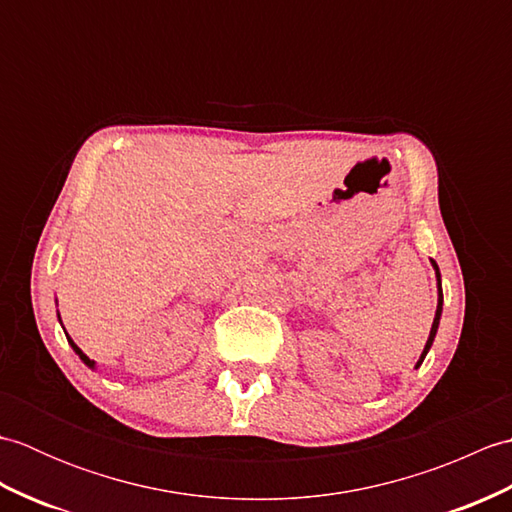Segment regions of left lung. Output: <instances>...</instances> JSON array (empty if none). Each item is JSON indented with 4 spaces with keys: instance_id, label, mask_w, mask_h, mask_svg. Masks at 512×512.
Segmentation results:
<instances>
[{
    "instance_id": "8db88e82",
    "label": "left lung",
    "mask_w": 512,
    "mask_h": 512,
    "mask_svg": "<svg viewBox=\"0 0 512 512\" xmlns=\"http://www.w3.org/2000/svg\"><path fill=\"white\" fill-rule=\"evenodd\" d=\"M431 266H433V270H436V281H438V308H436V317H433V323H431V332H429V339H427V343H424V350H422V354H420V358H418V363H416V369L422 365V361H424V356L429 354V350H431V345H433V339H436V334H438V325H440V317H442V277H440V268H438V264L433 262L431 259Z\"/></svg>"
}]
</instances>
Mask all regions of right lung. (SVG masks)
Instances as JSON below:
<instances>
[{
  "instance_id": "obj_1",
  "label": "right lung",
  "mask_w": 512,
  "mask_h": 512,
  "mask_svg": "<svg viewBox=\"0 0 512 512\" xmlns=\"http://www.w3.org/2000/svg\"><path fill=\"white\" fill-rule=\"evenodd\" d=\"M59 314V312H57ZM59 321H61V317H59ZM65 332V330H63ZM65 336H68V332H65ZM68 343L72 345V350H74V354H79V358H81V361L85 363V365H88L90 369H96V363L94 361H90V356L88 354H83V350H81V347L79 345H76L72 339H70V336H68Z\"/></svg>"
}]
</instances>
